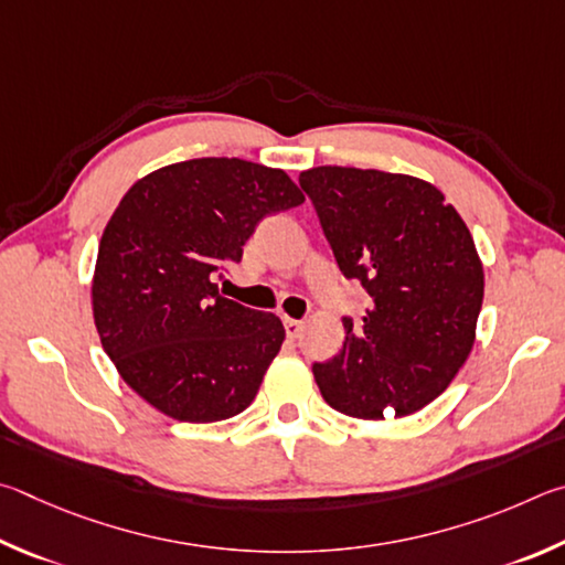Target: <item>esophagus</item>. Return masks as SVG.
Returning a JSON list of instances; mask_svg holds the SVG:
<instances>
[{
	"instance_id": "1",
	"label": "esophagus",
	"mask_w": 565,
	"mask_h": 565,
	"mask_svg": "<svg viewBox=\"0 0 565 565\" xmlns=\"http://www.w3.org/2000/svg\"><path fill=\"white\" fill-rule=\"evenodd\" d=\"M282 324H285V332H288V338H290V340L300 338V332H302V328H305V322H302V320H292V318H285V320H282Z\"/></svg>"
}]
</instances>
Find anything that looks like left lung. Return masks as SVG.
<instances>
[{
  "mask_svg": "<svg viewBox=\"0 0 565 565\" xmlns=\"http://www.w3.org/2000/svg\"><path fill=\"white\" fill-rule=\"evenodd\" d=\"M344 277L364 285L362 322L315 362L324 402L354 419L407 417L449 387L477 340L483 265L467 223L437 185L374 168L300 173Z\"/></svg>",
  "mask_w": 565,
  "mask_h": 565,
  "instance_id": "obj_1",
  "label": "left lung"
}]
</instances>
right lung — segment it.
I'll return each mask as SVG.
<instances>
[{
	"label": "right lung",
	"instance_id": "right-lung-1",
	"mask_svg": "<svg viewBox=\"0 0 565 565\" xmlns=\"http://www.w3.org/2000/svg\"><path fill=\"white\" fill-rule=\"evenodd\" d=\"M302 201L288 173L243 158H191L128 188L98 243L92 308L104 352L153 409L207 424L250 407L285 328L223 298L213 273L241 260L260 217Z\"/></svg>",
	"mask_w": 565,
	"mask_h": 565
}]
</instances>
